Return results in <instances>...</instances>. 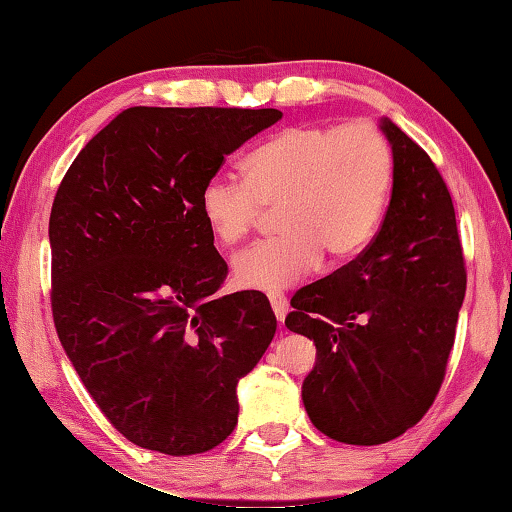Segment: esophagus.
<instances>
[{"mask_svg":"<svg viewBox=\"0 0 512 512\" xmlns=\"http://www.w3.org/2000/svg\"><path fill=\"white\" fill-rule=\"evenodd\" d=\"M267 297H270V303H272V310H274L276 319L283 321L285 315H288V299H285V294L270 292V294H267Z\"/></svg>","mask_w":512,"mask_h":512,"instance_id":"esophagus-1","label":"esophagus"}]
</instances>
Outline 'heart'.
I'll list each match as a JSON object with an SVG mask.
<instances>
[{
	"instance_id": "1",
	"label": "heart",
	"mask_w": 512,
	"mask_h": 512,
	"mask_svg": "<svg viewBox=\"0 0 512 512\" xmlns=\"http://www.w3.org/2000/svg\"><path fill=\"white\" fill-rule=\"evenodd\" d=\"M391 182L393 152L373 123H306L251 150L245 179H206L200 211L215 240L236 245L263 206H279V236L233 258L240 288L276 292L315 270L321 254L330 261L357 254L378 227Z\"/></svg>"
}]
</instances>
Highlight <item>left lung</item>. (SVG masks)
I'll list each match as a JSON object with an SVG mask.
<instances>
[{"label":"left lung","instance_id":"obj_1","mask_svg":"<svg viewBox=\"0 0 512 512\" xmlns=\"http://www.w3.org/2000/svg\"><path fill=\"white\" fill-rule=\"evenodd\" d=\"M391 200L360 256L292 297L285 326L317 346L303 405L321 434L380 445L434 405L465 297L452 195L427 152L396 123Z\"/></svg>","mask_w":512,"mask_h":512}]
</instances>
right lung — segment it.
Returning a JSON list of instances; mask_svg holds the SVG:
<instances>
[{"label":"right lung","mask_w":512,"mask_h":512,"mask_svg":"<svg viewBox=\"0 0 512 512\" xmlns=\"http://www.w3.org/2000/svg\"><path fill=\"white\" fill-rule=\"evenodd\" d=\"M242 107H130L87 146L51 206V310L103 416L170 456L238 423L236 384L276 333L263 292L220 297L229 267L200 193L224 157L281 119Z\"/></svg>","instance_id":"right-lung-1"}]
</instances>
